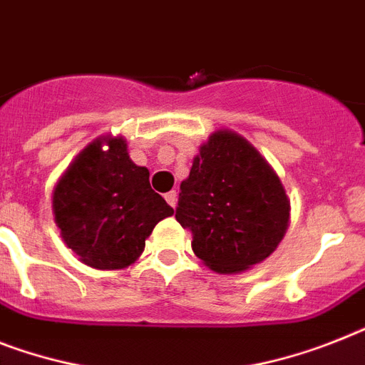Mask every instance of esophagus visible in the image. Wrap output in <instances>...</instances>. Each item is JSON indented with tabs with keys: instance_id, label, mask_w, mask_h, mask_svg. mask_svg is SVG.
<instances>
[{
	"instance_id": "1",
	"label": "esophagus",
	"mask_w": 365,
	"mask_h": 365,
	"mask_svg": "<svg viewBox=\"0 0 365 365\" xmlns=\"http://www.w3.org/2000/svg\"><path fill=\"white\" fill-rule=\"evenodd\" d=\"M164 197H165V201H168V203H170L171 207L175 209V205H177V192H175V190H171V192H168V194H165Z\"/></svg>"
}]
</instances>
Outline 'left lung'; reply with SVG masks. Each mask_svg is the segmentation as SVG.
Listing matches in <instances>:
<instances>
[{
	"label": "left lung",
	"mask_w": 365,
	"mask_h": 365,
	"mask_svg": "<svg viewBox=\"0 0 365 365\" xmlns=\"http://www.w3.org/2000/svg\"><path fill=\"white\" fill-rule=\"evenodd\" d=\"M175 218L207 267L239 272L269 257L284 239L289 200L263 156L239 134L220 130L182 180Z\"/></svg>",
	"instance_id": "obj_1"
}]
</instances>
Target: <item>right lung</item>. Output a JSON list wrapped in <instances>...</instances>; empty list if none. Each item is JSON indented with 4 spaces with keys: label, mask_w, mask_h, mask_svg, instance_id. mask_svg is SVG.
Segmentation results:
<instances>
[{
    "label": "right lung",
    "mask_w": 365,
    "mask_h": 365,
    "mask_svg": "<svg viewBox=\"0 0 365 365\" xmlns=\"http://www.w3.org/2000/svg\"><path fill=\"white\" fill-rule=\"evenodd\" d=\"M106 140L108 150L101 149ZM53 215L68 248L93 269L134 263L145 239L173 209L149 185V170L130 160L123 138L87 147L53 192Z\"/></svg>",
    "instance_id": "obj_1"
}]
</instances>
